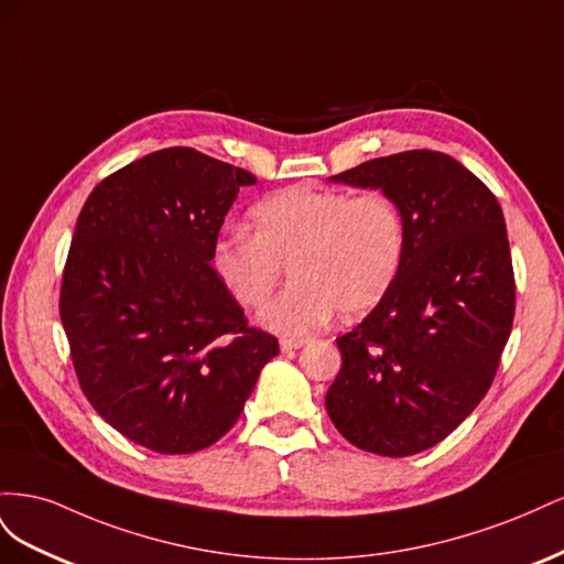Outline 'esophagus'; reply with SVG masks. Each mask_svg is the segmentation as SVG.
Here are the masks:
<instances>
[{
  "label": "esophagus",
  "instance_id": "34e87169",
  "mask_svg": "<svg viewBox=\"0 0 564 564\" xmlns=\"http://www.w3.org/2000/svg\"><path fill=\"white\" fill-rule=\"evenodd\" d=\"M303 346H305L303 338H282V340H280L282 352H294V350H299V348H303Z\"/></svg>",
  "mask_w": 564,
  "mask_h": 564
}]
</instances>
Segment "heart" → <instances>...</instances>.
<instances>
[{
  "label": "heart",
  "mask_w": 564,
  "mask_h": 564,
  "mask_svg": "<svg viewBox=\"0 0 564 564\" xmlns=\"http://www.w3.org/2000/svg\"><path fill=\"white\" fill-rule=\"evenodd\" d=\"M251 224L216 237L212 268L242 308H259L289 265L294 284L259 315L275 334L308 336L336 311L360 319L400 275L404 218L383 193L292 185L256 204Z\"/></svg>",
  "instance_id": "obj_1"
}]
</instances>
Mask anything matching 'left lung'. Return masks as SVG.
<instances>
[{"label":"left lung","instance_id":"left-lung-1","mask_svg":"<svg viewBox=\"0 0 564 564\" xmlns=\"http://www.w3.org/2000/svg\"><path fill=\"white\" fill-rule=\"evenodd\" d=\"M381 191L404 218L390 294L338 336L327 414L350 445L412 456L480 404L516 315V278L497 197L445 152L406 150L332 176Z\"/></svg>","mask_w":564,"mask_h":564}]
</instances>
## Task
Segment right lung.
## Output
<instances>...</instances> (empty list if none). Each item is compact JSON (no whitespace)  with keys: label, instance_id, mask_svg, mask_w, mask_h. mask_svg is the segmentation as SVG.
Masks as SVG:
<instances>
[{"label":"right lung","instance_id":"right-lung-1","mask_svg":"<svg viewBox=\"0 0 564 564\" xmlns=\"http://www.w3.org/2000/svg\"><path fill=\"white\" fill-rule=\"evenodd\" d=\"M253 183L240 166L166 148L110 174L84 202L61 322L84 395L135 445L158 454L214 445L280 352L212 268L224 218Z\"/></svg>","mask_w":564,"mask_h":564}]
</instances>
